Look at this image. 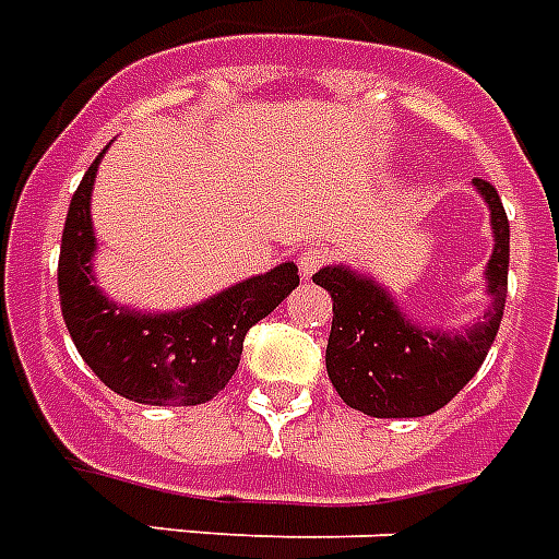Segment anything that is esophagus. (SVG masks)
<instances>
[{"label":"esophagus","mask_w":559,"mask_h":559,"mask_svg":"<svg viewBox=\"0 0 559 559\" xmlns=\"http://www.w3.org/2000/svg\"><path fill=\"white\" fill-rule=\"evenodd\" d=\"M324 263H328V252L319 249V246H307L305 252L298 254V270H301L305 278H310L316 270H322Z\"/></svg>","instance_id":"34e87169"}]
</instances>
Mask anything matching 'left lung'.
Masks as SVG:
<instances>
[{
	"label": "left lung",
	"instance_id": "obj_1",
	"mask_svg": "<svg viewBox=\"0 0 559 559\" xmlns=\"http://www.w3.org/2000/svg\"><path fill=\"white\" fill-rule=\"evenodd\" d=\"M490 211L493 252L485 266L490 305L464 331L420 324L385 284L348 263H328L313 281L333 298L328 377L350 408L371 417H424L447 406L485 362L504 313L511 226L490 182L473 179Z\"/></svg>",
	"mask_w": 559,
	"mask_h": 559
}]
</instances>
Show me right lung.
<instances>
[{"label":"right lung","instance_id":"obj_1","mask_svg":"<svg viewBox=\"0 0 559 559\" xmlns=\"http://www.w3.org/2000/svg\"><path fill=\"white\" fill-rule=\"evenodd\" d=\"M107 153V151H104ZM92 162L74 191L60 240V310L83 362L107 389L144 406H197L226 389L252 324L298 287V266L284 261L182 310L118 305L98 287L92 228Z\"/></svg>","mask_w":559,"mask_h":559}]
</instances>
